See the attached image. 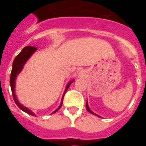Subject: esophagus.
I'll return each mask as SVG.
<instances>
[{"label": "esophagus", "mask_w": 146, "mask_h": 146, "mask_svg": "<svg viewBox=\"0 0 146 146\" xmlns=\"http://www.w3.org/2000/svg\"><path fill=\"white\" fill-rule=\"evenodd\" d=\"M78 75L80 77H84V76H85V71H84V70H81V71H80L79 73H78Z\"/></svg>", "instance_id": "34e87169"}]
</instances>
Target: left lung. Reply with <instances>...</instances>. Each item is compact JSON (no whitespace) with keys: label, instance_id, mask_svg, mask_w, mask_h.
Here are the masks:
<instances>
[{"label":"left lung","instance_id":"1","mask_svg":"<svg viewBox=\"0 0 146 146\" xmlns=\"http://www.w3.org/2000/svg\"><path fill=\"white\" fill-rule=\"evenodd\" d=\"M86 109H87V110H88V111L89 113H92V114H94V115H96V116H98V115H97V114H95V113H93V112H92V110H90V109H89L88 104V101H87V103H86ZM99 117H100V116H99Z\"/></svg>","mask_w":146,"mask_h":146}]
</instances>
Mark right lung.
Returning a JSON list of instances; mask_svg holds the SVG:
<instances>
[{"label":"right lung","instance_id":"1","mask_svg":"<svg viewBox=\"0 0 146 146\" xmlns=\"http://www.w3.org/2000/svg\"><path fill=\"white\" fill-rule=\"evenodd\" d=\"M36 48L35 47H31V46H27V47H25V48L21 51V52L19 54H18L17 56L15 57V58L14 59V62H13V64H12V70H11V76H10V85H11V92H12V96H13V99H14L15 104L17 105L18 107L19 108L20 110H22L25 113H28L30 115H32V116H35V113L32 112L31 110H30L28 108L25 107L23 105L19 103V102L18 100L17 97H16V95L15 93V80H16V77L19 74L23 68V66L25 65V63L27 62V61L30 58V57L32 55V54L36 51ZM73 80H71L70 83H68V84L66 87V90L64 92V94L62 95V102H61L60 106H58L57 110H54V112L52 113H54L57 112L58 110H59L61 107H62V101H63L64 95L66 94V92L69 88V87L70 86V84H72Z\"/></svg>","mask_w":146,"mask_h":146}]
</instances>
